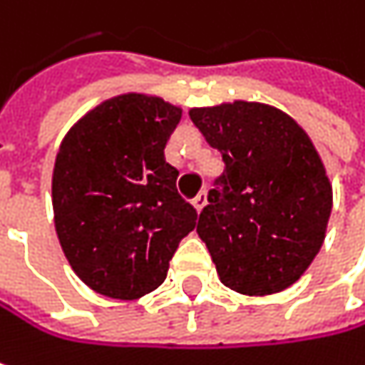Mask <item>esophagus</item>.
<instances>
[{"instance_id": "34e87169", "label": "esophagus", "mask_w": 365, "mask_h": 365, "mask_svg": "<svg viewBox=\"0 0 365 365\" xmlns=\"http://www.w3.org/2000/svg\"><path fill=\"white\" fill-rule=\"evenodd\" d=\"M191 203H193V207H195L197 212H201V210H203V205L207 203V193H205V191L197 193V197H193V201H191Z\"/></svg>"}]
</instances>
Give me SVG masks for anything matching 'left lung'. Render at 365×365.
<instances>
[{
  "label": "left lung",
  "instance_id": "left-lung-1",
  "mask_svg": "<svg viewBox=\"0 0 365 365\" xmlns=\"http://www.w3.org/2000/svg\"><path fill=\"white\" fill-rule=\"evenodd\" d=\"M189 116L226 166L197 224L222 284L253 297L289 289L318 255L332 212L309 135L257 101L191 108Z\"/></svg>",
  "mask_w": 365,
  "mask_h": 365
}]
</instances>
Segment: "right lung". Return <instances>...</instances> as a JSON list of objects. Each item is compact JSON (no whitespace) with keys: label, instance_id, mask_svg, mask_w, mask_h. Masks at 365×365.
<instances>
[{"label":"right lung","instance_id":"add662e5","mask_svg":"<svg viewBox=\"0 0 365 365\" xmlns=\"http://www.w3.org/2000/svg\"><path fill=\"white\" fill-rule=\"evenodd\" d=\"M182 110L155 95L101 101L62 139L51 176L53 222L66 259L99 295L155 291L197 212L176 191L164 147Z\"/></svg>","mask_w":365,"mask_h":365}]
</instances>
